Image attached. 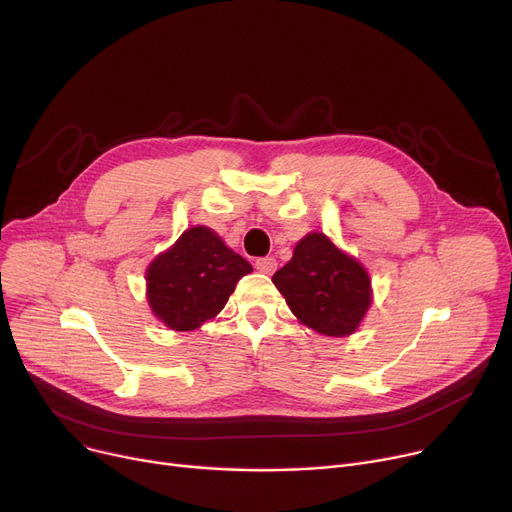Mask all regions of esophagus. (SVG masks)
<instances>
[{
	"label": "esophagus",
	"instance_id": "1",
	"mask_svg": "<svg viewBox=\"0 0 512 512\" xmlns=\"http://www.w3.org/2000/svg\"><path fill=\"white\" fill-rule=\"evenodd\" d=\"M255 267H257V270H259L261 274H267V276H270V274H274V272H276L278 261H276L274 257H263V259H257V261H255Z\"/></svg>",
	"mask_w": 512,
	"mask_h": 512
}]
</instances>
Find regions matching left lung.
I'll use <instances>...</instances> for the list:
<instances>
[{
  "label": "left lung",
  "mask_w": 512,
  "mask_h": 512,
  "mask_svg": "<svg viewBox=\"0 0 512 512\" xmlns=\"http://www.w3.org/2000/svg\"><path fill=\"white\" fill-rule=\"evenodd\" d=\"M272 282L294 317L324 336L355 334L373 303L363 263L338 249L324 232L305 234Z\"/></svg>",
  "instance_id": "left-lung-1"
}]
</instances>
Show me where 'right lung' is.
<instances>
[{
    "mask_svg": "<svg viewBox=\"0 0 512 512\" xmlns=\"http://www.w3.org/2000/svg\"><path fill=\"white\" fill-rule=\"evenodd\" d=\"M251 272V263L234 253L218 232L193 226L149 263L147 303L166 328L191 332L218 315L236 282Z\"/></svg>",
    "mask_w": 512,
    "mask_h": 512,
    "instance_id": "add662e5",
    "label": "right lung"
}]
</instances>
